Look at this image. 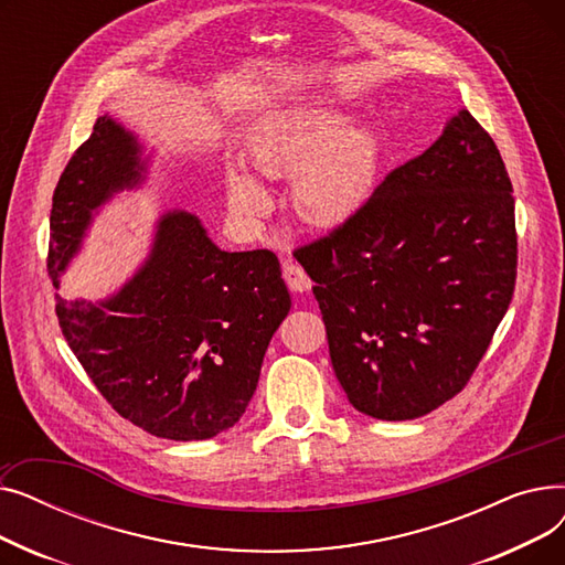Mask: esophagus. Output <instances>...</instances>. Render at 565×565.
Segmentation results:
<instances>
[{"label": "esophagus", "instance_id": "34e87169", "mask_svg": "<svg viewBox=\"0 0 565 565\" xmlns=\"http://www.w3.org/2000/svg\"><path fill=\"white\" fill-rule=\"evenodd\" d=\"M284 279L292 292H307L311 288L309 275L302 270L298 263H286L284 265Z\"/></svg>", "mask_w": 565, "mask_h": 565}]
</instances>
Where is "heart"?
Returning <instances> with one entry per match:
<instances>
[{
	"mask_svg": "<svg viewBox=\"0 0 565 565\" xmlns=\"http://www.w3.org/2000/svg\"><path fill=\"white\" fill-rule=\"evenodd\" d=\"M245 160L258 175H290L295 215L330 228L358 215L373 194L382 139L371 124L348 121L341 109H288L252 137ZM224 188L235 217L256 224L270 213L273 199L256 178L231 169Z\"/></svg>",
	"mask_w": 565,
	"mask_h": 565,
	"instance_id": "1",
	"label": "heart"
}]
</instances>
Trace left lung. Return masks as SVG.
I'll return each mask as SVG.
<instances>
[{"mask_svg":"<svg viewBox=\"0 0 565 565\" xmlns=\"http://www.w3.org/2000/svg\"><path fill=\"white\" fill-rule=\"evenodd\" d=\"M295 258L316 281L352 407L382 422L424 417L465 387L513 298L515 199L499 148L460 109L358 215Z\"/></svg>","mask_w":565,"mask_h":565,"instance_id":"8db88e82","label":"left lung"}]
</instances>
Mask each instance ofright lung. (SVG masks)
Wrapping results in <instances>:
<instances>
[{
	"instance_id": "obj_1",
	"label": "right lung",
	"mask_w": 565,
	"mask_h": 565,
	"mask_svg": "<svg viewBox=\"0 0 565 565\" xmlns=\"http://www.w3.org/2000/svg\"><path fill=\"white\" fill-rule=\"evenodd\" d=\"M151 156L100 116L52 196L47 273L54 288L100 207L146 181ZM290 311L273 252H224L201 220L167 211L137 273L109 298L64 300L62 332L107 403L156 437L211 439L243 417L265 350Z\"/></svg>"
}]
</instances>
